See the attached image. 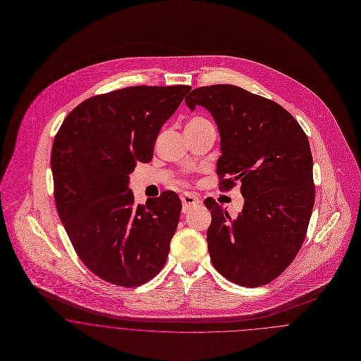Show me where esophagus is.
I'll return each mask as SVG.
<instances>
[{
	"instance_id": "1",
	"label": "esophagus",
	"mask_w": 361,
	"mask_h": 361,
	"mask_svg": "<svg viewBox=\"0 0 361 361\" xmlns=\"http://www.w3.org/2000/svg\"><path fill=\"white\" fill-rule=\"evenodd\" d=\"M181 202H183V212L184 213H187L188 210H191L192 207L198 206L200 203V200L195 195H192V194H184L181 197Z\"/></svg>"
}]
</instances>
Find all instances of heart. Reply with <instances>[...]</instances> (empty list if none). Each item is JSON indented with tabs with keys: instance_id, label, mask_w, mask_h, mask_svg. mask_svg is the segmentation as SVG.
Segmentation results:
<instances>
[{
	"instance_id": "1",
	"label": "heart",
	"mask_w": 361,
	"mask_h": 361,
	"mask_svg": "<svg viewBox=\"0 0 361 361\" xmlns=\"http://www.w3.org/2000/svg\"><path fill=\"white\" fill-rule=\"evenodd\" d=\"M206 123H210V121H206L203 118H194L192 121L188 123V126H202V124H206Z\"/></svg>"
}]
</instances>
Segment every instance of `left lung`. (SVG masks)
I'll return each instance as SVG.
<instances>
[{
	"instance_id": "1",
	"label": "left lung",
	"mask_w": 361,
	"mask_h": 361,
	"mask_svg": "<svg viewBox=\"0 0 361 361\" xmlns=\"http://www.w3.org/2000/svg\"><path fill=\"white\" fill-rule=\"evenodd\" d=\"M185 104L206 108L217 124L220 188L237 181L245 198L231 219L213 198L207 247L214 269L240 286L277 279L298 255L313 204V157L309 140L281 105L231 84L192 90Z\"/></svg>"
}]
</instances>
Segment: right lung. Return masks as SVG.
Instances as JSON below:
<instances>
[{
  "label": "right lung",
  "mask_w": 361,
  "mask_h": 361,
  "mask_svg": "<svg viewBox=\"0 0 361 361\" xmlns=\"http://www.w3.org/2000/svg\"><path fill=\"white\" fill-rule=\"evenodd\" d=\"M190 90L135 85L88 98L55 135L56 210L81 262L102 280L138 286L166 264L181 200L164 191L135 204L128 176L151 161L161 126Z\"/></svg>",
  "instance_id": "1"
}]
</instances>
